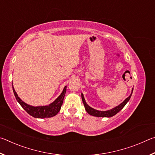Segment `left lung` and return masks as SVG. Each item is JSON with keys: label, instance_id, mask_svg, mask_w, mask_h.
<instances>
[{"label": "left lung", "instance_id": "obj_1", "mask_svg": "<svg viewBox=\"0 0 155 155\" xmlns=\"http://www.w3.org/2000/svg\"><path fill=\"white\" fill-rule=\"evenodd\" d=\"M133 91V88L132 89V91H131V94H130V96H128V98H126L122 103H120L119 105L115 107L114 108L107 110V111H99V110H96L95 109L92 108V107H91L90 106H89L87 104V103L85 102V98H84L83 93H81V98H82L83 103L84 104V107H85L86 111H87L90 115H93V116H95V117H111L112 116H114V115H115V114H117L120 111H121V110L123 109V107L126 105V104L129 101L131 95H132Z\"/></svg>", "mask_w": 155, "mask_h": 155}]
</instances>
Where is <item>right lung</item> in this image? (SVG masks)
<instances>
[{
	"instance_id": "obj_1",
	"label": "right lung",
	"mask_w": 155,
	"mask_h": 155,
	"mask_svg": "<svg viewBox=\"0 0 155 155\" xmlns=\"http://www.w3.org/2000/svg\"><path fill=\"white\" fill-rule=\"evenodd\" d=\"M13 91H14L15 99L17 100L21 107L27 111L28 114L31 116H33L35 118H46V117H52L58 114L59 111L61 109V105L64 101V98L65 96V92H66V86H65L64 90H63L61 94L57 97L51 104L45 106H32L30 105L27 103H25L24 101H22L20 98L18 96L16 91H15L14 86L12 84Z\"/></svg>"
}]
</instances>
